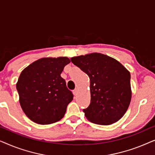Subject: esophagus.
Wrapping results in <instances>:
<instances>
[{
    "label": "esophagus",
    "instance_id": "esophagus-1",
    "mask_svg": "<svg viewBox=\"0 0 155 155\" xmlns=\"http://www.w3.org/2000/svg\"><path fill=\"white\" fill-rule=\"evenodd\" d=\"M78 92V89H75V90H74L73 92V94H74V95H76V94H77Z\"/></svg>",
    "mask_w": 155,
    "mask_h": 155
}]
</instances>
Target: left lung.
I'll list each match as a JSON object with an SVG mask.
<instances>
[{
  "mask_svg": "<svg viewBox=\"0 0 155 155\" xmlns=\"http://www.w3.org/2000/svg\"><path fill=\"white\" fill-rule=\"evenodd\" d=\"M71 60L90 79L91 103L83 109L85 117L99 125H111L120 120L132 96L130 72L117 60L100 53Z\"/></svg>",
  "mask_w": 155,
  "mask_h": 155,
  "instance_id": "8db88e82",
  "label": "left lung"
}]
</instances>
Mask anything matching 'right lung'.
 <instances>
[{
    "label": "right lung",
    "instance_id": "right-lung-1",
    "mask_svg": "<svg viewBox=\"0 0 155 155\" xmlns=\"http://www.w3.org/2000/svg\"><path fill=\"white\" fill-rule=\"evenodd\" d=\"M70 62L67 57L42 58L22 71L16 84L19 101L33 122L51 124L64 116L73 95L61 74Z\"/></svg>",
    "mask_w": 155,
    "mask_h": 155
}]
</instances>
